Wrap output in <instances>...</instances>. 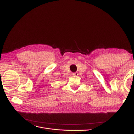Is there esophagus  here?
I'll use <instances>...</instances> for the list:
<instances>
[{
  "label": "esophagus",
  "instance_id": "34e87169",
  "mask_svg": "<svg viewBox=\"0 0 134 134\" xmlns=\"http://www.w3.org/2000/svg\"><path fill=\"white\" fill-rule=\"evenodd\" d=\"M79 74L78 72H74V73H72V75L73 76H77Z\"/></svg>",
  "mask_w": 134,
  "mask_h": 134
}]
</instances>
